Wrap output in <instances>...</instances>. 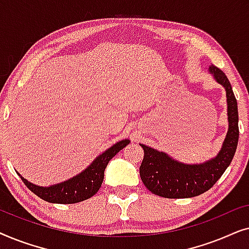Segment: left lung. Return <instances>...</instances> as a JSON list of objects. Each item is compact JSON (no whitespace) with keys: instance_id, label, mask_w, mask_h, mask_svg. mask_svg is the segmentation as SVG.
<instances>
[{"instance_id":"left-lung-1","label":"left lung","mask_w":249,"mask_h":249,"mask_svg":"<svg viewBox=\"0 0 249 249\" xmlns=\"http://www.w3.org/2000/svg\"><path fill=\"white\" fill-rule=\"evenodd\" d=\"M210 71L219 84L226 88L229 130L216 158L203 164H183L169 158L165 153L141 144L144 159L139 168L142 181L146 188L164 198H188L212 188L232 161L236 153L239 128L238 107L232 87L223 71L211 66Z\"/></svg>"}]
</instances>
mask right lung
I'll return each instance as SVG.
<instances>
[{
    "label": "right lung",
    "instance_id": "right-lung-1",
    "mask_svg": "<svg viewBox=\"0 0 249 249\" xmlns=\"http://www.w3.org/2000/svg\"><path fill=\"white\" fill-rule=\"evenodd\" d=\"M128 144V139L117 142L107 151H105L103 154L98 156L96 160H94V162L84 172L73 177L72 179L59 183V185L39 187L28 182L22 177L21 180L35 195L49 203L73 204L83 202L85 199L90 198L98 192L102 182H103L104 170L107 168L108 161Z\"/></svg>",
    "mask_w": 249,
    "mask_h": 249
}]
</instances>
